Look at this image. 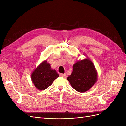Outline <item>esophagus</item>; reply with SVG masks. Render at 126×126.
I'll return each instance as SVG.
<instances>
[{"instance_id": "34e87169", "label": "esophagus", "mask_w": 126, "mask_h": 126, "mask_svg": "<svg viewBox=\"0 0 126 126\" xmlns=\"http://www.w3.org/2000/svg\"><path fill=\"white\" fill-rule=\"evenodd\" d=\"M60 76H62V77H63V78H66V76H67L66 74H60Z\"/></svg>"}]
</instances>
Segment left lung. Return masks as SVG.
<instances>
[{"label":"left lung","mask_w":126,"mask_h":126,"mask_svg":"<svg viewBox=\"0 0 126 126\" xmlns=\"http://www.w3.org/2000/svg\"><path fill=\"white\" fill-rule=\"evenodd\" d=\"M67 79L74 89L84 93L96 83L98 72L93 63L87 57L86 59L77 60L74 64L72 73Z\"/></svg>","instance_id":"obj_1"}]
</instances>
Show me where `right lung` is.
Here are the masks:
<instances>
[{
	"label": "right lung",
	"mask_w": 126,
	"mask_h": 126,
	"mask_svg": "<svg viewBox=\"0 0 126 126\" xmlns=\"http://www.w3.org/2000/svg\"><path fill=\"white\" fill-rule=\"evenodd\" d=\"M59 77L55 69L51 68L47 60H44L32 72L31 79L37 89L45 90L51 85L53 81Z\"/></svg>",
	"instance_id": "obj_1"
}]
</instances>
